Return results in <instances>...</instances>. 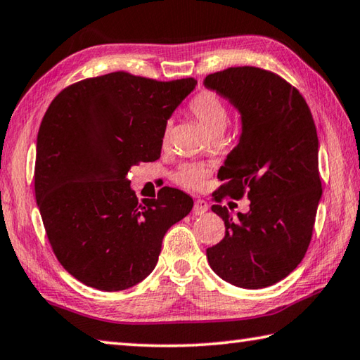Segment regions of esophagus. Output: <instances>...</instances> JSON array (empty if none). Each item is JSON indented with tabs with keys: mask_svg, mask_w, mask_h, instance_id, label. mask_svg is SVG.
Wrapping results in <instances>:
<instances>
[{
	"mask_svg": "<svg viewBox=\"0 0 360 360\" xmlns=\"http://www.w3.org/2000/svg\"><path fill=\"white\" fill-rule=\"evenodd\" d=\"M209 210V204H207V200L204 199H198L196 202H194V215H204V213Z\"/></svg>",
	"mask_w": 360,
	"mask_h": 360,
	"instance_id": "34e87169",
	"label": "esophagus"
}]
</instances>
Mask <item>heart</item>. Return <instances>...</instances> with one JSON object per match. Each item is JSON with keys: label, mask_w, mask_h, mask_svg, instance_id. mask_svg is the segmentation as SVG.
<instances>
[{"label": "heart", "mask_w": 360, "mask_h": 360, "mask_svg": "<svg viewBox=\"0 0 360 360\" xmlns=\"http://www.w3.org/2000/svg\"><path fill=\"white\" fill-rule=\"evenodd\" d=\"M190 112L198 120L200 126L205 129L210 137H219L224 132L226 126L229 123V113L223 99L218 94L212 91L199 93L196 98L191 101ZM169 126H166L162 134V141H167ZM210 169L204 164H186L176 174V180L186 188L198 190V188L205 184V179L209 176Z\"/></svg>", "instance_id": "heart-1"}]
</instances>
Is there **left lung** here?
Returning a JSON list of instances; mask_svg holds the SVG:
<instances>
[{"mask_svg": "<svg viewBox=\"0 0 360 360\" xmlns=\"http://www.w3.org/2000/svg\"><path fill=\"white\" fill-rule=\"evenodd\" d=\"M205 88L236 107L242 134L218 170L215 200L248 194L250 210L215 204L224 238L207 248L213 272L231 285L261 289L292 272L308 250L323 194L318 134L310 107L285 79L255 66L207 75Z\"/></svg>", "mask_w": 360, "mask_h": 360, "instance_id": "8db88e82", "label": "left lung"}]
</instances>
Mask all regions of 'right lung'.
I'll return each mask as SVG.
<instances>
[{
  "label": "right lung",
  "instance_id": "obj_1",
  "mask_svg": "<svg viewBox=\"0 0 360 360\" xmlns=\"http://www.w3.org/2000/svg\"><path fill=\"white\" fill-rule=\"evenodd\" d=\"M198 82H158L118 71L80 80L49 105L36 142L34 193L56 259L101 291L151 274L170 226L193 199L164 186L139 202L129 169L161 156L167 120Z\"/></svg>",
  "mask_w": 360,
  "mask_h": 360
}]
</instances>
